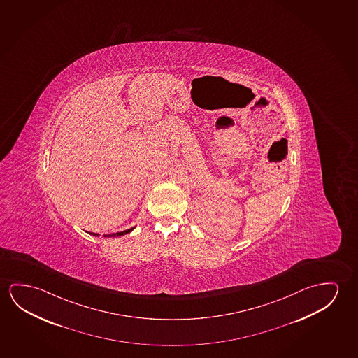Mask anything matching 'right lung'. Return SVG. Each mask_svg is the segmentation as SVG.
Here are the masks:
<instances>
[{
  "label": "right lung",
  "instance_id": "1",
  "mask_svg": "<svg viewBox=\"0 0 358 358\" xmlns=\"http://www.w3.org/2000/svg\"><path fill=\"white\" fill-rule=\"evenodd\" d=\"M131 231L132 228L131 229H127V231H119V233H113V234H108V236L105 234L104 237H120V236H124V234H127V233H129V231ZM92 234H93V236H99L98 233H92Z\"/></svg>",
  "mask_w": 358,
  "mask_h": 358
}]
</instances>
